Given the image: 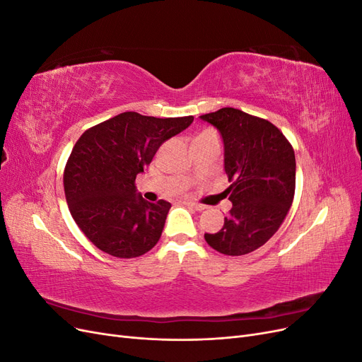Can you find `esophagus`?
I'll use <instances>...</instances> for the list:
<instances>
[{
    "label": "esophagus",
    "mask_w": 362,
    "mask_h": 362,
    "mask_svg": "<svg viewBox=\"0 0 362 362\" xmlns=\"http://www.w3.org/2000/svg\"><path fill=\"white\" fill-rule=\"evenodd\" d=\"M185 205L187 206H190V208H193V210H196V211H204L205 210V205H202V204H196V202H185Z\"/></svg>",
    "instance_id": "34e87169"
}]
</instances>
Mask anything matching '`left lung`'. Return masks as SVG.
I'll return each mask as SVG.
<instances>
[{
    "label": "left lung",
    "mask_w": 362,
    "mask_h": 362,
    "mask_svg": "<svg viewBox=\"0 0 362 362\" xmlns=\"http://www.w3.org/2000/svg\"><path fill=\"white\" fill-rule=\"evenodd\" d=\"M223 141V192L233 208L218 233L205 242L223 255H246L264 245L286 218L296 187V158L290 141L269 120L233 107L199 116Z\"/></svg>",
    "instance_id": "left-lung-1"
}]
</instances>
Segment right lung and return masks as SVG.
Wrapping results in <instances>:
<instances>
[{"mask_svg": "<svg viewBox=\"0 0 362 362\" xmlns=\"http://www.w3.org/2000/svg\"><path fill=\"white\" fill-rule=\"evenodd\" d=\"M193 122V116L120 113L81 134L64 168V196L75 223L103 252L134 258L157 245L170 202L141 198L134 181L158 148Z\"/></svg>", "mask_w": 362, "mask_h": 362, "instance_id": "obj_1", "label": "right lung"}]
</instances>
